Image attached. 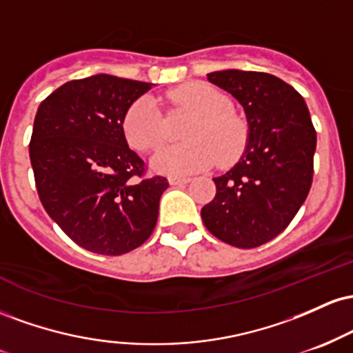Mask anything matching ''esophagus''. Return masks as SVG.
I'll list each match as a JSON object with an SVG mask.
<instances>
[{
  "label": "esophagus",
  "mask_w": 353,
  "mask_h": 353,
  "mask_svg": "<svg viewBox=\"0 0 353 353\" xmlns=\"http://www.w3.org/2000/svg\"><path fill=\"white\" fill-rule=\"evenodd\" d=\"M169 182H171V185H184L190 182V177H177V176H172L169 177Z\"/></svg>",
  "instance_id": "obj_1"
}]
</instances>
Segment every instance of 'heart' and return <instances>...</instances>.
I'll return each instance as SVG.
<instances>
[{"mask_svg": "<svg viewBox=\"0 0 353 353\" xmlns=\"http://www.w3.org/2000/svg\"><path fill=\"white\" fill-rule=\"evenodd\" d=\"M177 106L192 112L185 125V143L161 149L154 157L156 169L169 174H190L209 168L219 159L232 164L244 152L249 129L230 109V101L216 88L190 83L169 92ZM124 134L137 151H152L163 143V117L151 96H143L129 106L123 121Z\"/></svg>", "mask_w": 353, "mask_h": 353, "instance_id": "obj_1", "label": "heart"}]
</instances>
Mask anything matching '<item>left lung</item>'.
Here are the masks:
<instances>
[{
	"mask_svg": "<svg viewBox=\"0 0 353 353\" xmlns=\"http://www.w3.org/2000/svg\"><path fill=\"white\" fill-rule=\"evenodd\" d=\"M208 79L242 104L249 139L239 163L214 177L217 192L202 222L225 244L254 249L277 237L309 196L317 134L305 101L285 81L241 70Z\"/></svg>",
	"mask_w": 353,
	"mask_h": 353,
	"instance_id": "obj_1",
	"label": "left lung"
}]
</instances>
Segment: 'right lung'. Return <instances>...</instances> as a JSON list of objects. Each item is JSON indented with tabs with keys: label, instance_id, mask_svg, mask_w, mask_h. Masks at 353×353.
<instances>
[{
	"label": "right lung",
	"instance_id": "add662e5",
	"mask_svg": "<svg viewBox=\"0 0 353 353\" xmlns=\"http://www.w3.org/2000/svg\"><path fill=\"white\" fill-rule=\"evenodd\" d=\"M151 83L96 74L68 81L39 104L30 143L43 208L94 254L131 252L151 237L169 182L145 177L123 121Z\"/></svg>",
	"mask_w": 353,
	"mask_h": 353
}]
</instances>
